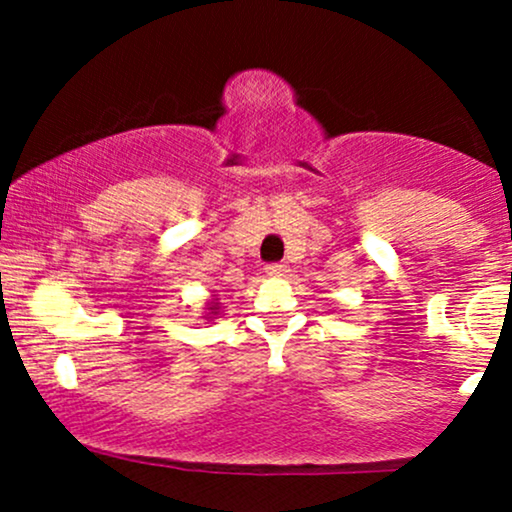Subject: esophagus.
Returning <instances> with one entry per match:
<instances>
[{"label":"esophagus","instance_id":"obj_1","mask_svg":"<svg viewBox=\"0 0 512 512\" xmlns=\"http://www.w3.org/2000/svg\"><path fill=\"white\" fill-rule=\"evenodd\" d=\"M286 272H289V267H286V264H269L267 267L269 276H284Z\"/></svg>","mask_w":512,"mask_h":512}]
</instances>
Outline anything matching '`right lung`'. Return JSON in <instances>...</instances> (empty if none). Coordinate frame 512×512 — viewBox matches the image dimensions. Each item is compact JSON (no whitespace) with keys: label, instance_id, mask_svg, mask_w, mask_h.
Wrapping results in <instances>:
<instances>
[{"label":"right lung","instance_id":"add662e5","mask_svg":"<svg viewBox=\"0 0 512 512\" xmlns=\"http://www.w3.org/2000/svg\"><path fill=\"white\" fill-rule=\"evenodd\" d=\"M207 320H214L216 315H219V298H211V301L207 303Z\"/></svg>","mask_w":512,"mask_h":512}]
</instances>
